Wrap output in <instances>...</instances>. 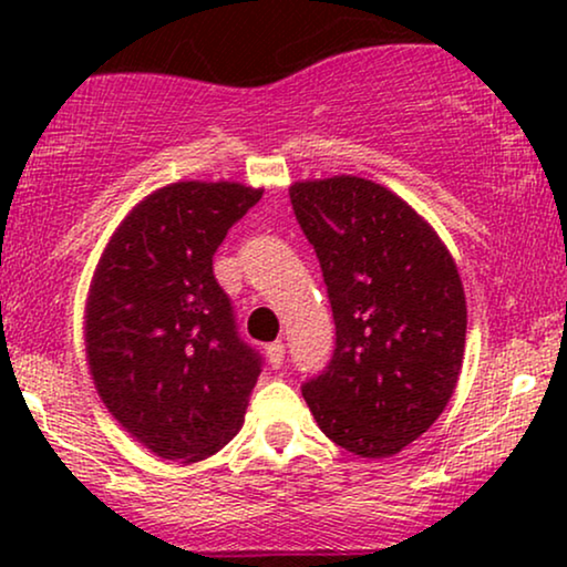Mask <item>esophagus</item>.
Wrapping results in <instances>:
<instances>
[{"instance_id": "1", "label": "esophagus", "mask_w": 567, "mask_h": 567, "mask_svg": "<svg viewBox=\"0 0 567 567\" xmlns=\"http://www.w3.org/2000/svg\"><path fill=\"white\" fill-rule=\"evenodd\" d=\"M284 353H286V346L281 343V340H276V343H270L268 348H266V355H268V363L274 369H281V363H284Z\"/></svg>"}]
</instances>
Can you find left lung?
I'll return each instance as SVG.
<instances>
[{
    "label": "left lung",
    "mask_w": 567,
    "mask_h": 567,
    "mask_svg": "<svg viewBox=\"0 0 567 567\" xmlns=\"http://www.w3.org/2000/svg\"><path fill=\"white\" fill-rule=\"evenodd\" d=\"M289 196L336 320L328 369L301 394L340 449L398 454L456 390L467 336L460 270L431 224L374 181H301Z\"/></svg>",
    "instance_id": "obj_1"
}]
</instances>
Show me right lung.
I'll use <instances>...</instances> for the list:
<instances>
[{
    "instance_id": "obj_1",
    "label": "right lung",
    "mask_w": 567,
    "mask_h": 567,
    "mask_svg": "<svg viewBox=\"0 0 567 567\" xmlns=\"http://www.w3.org/2000/svg\"><path fill=\"white\" fill-rule=\"evenodd\" d=\"M262 188L183 181L131 208L84 307L92 382L107 413L162 460L200 462L243 429L260 355L237 336L214 252Z\"/></svg>"
}]
</instances>
